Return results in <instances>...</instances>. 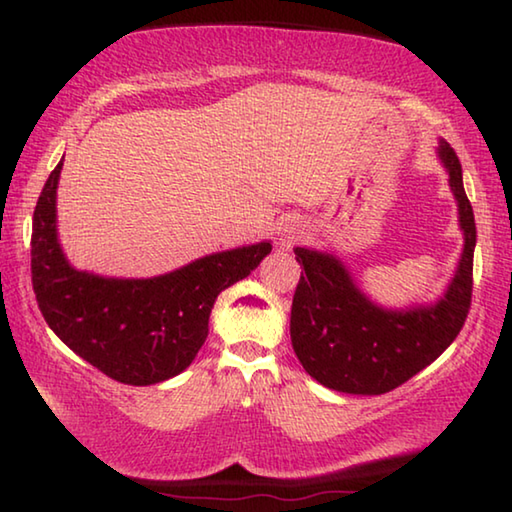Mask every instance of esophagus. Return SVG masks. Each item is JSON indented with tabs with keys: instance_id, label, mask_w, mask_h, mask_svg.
Returning a JSON list of instances; mask_svg holds the SVG:
<instances>
[{
	"instance_id": "34e87169",
	"label": "esophagus",
	"mask_w": 512,
	"mask_h": 512,
	"mask_svg": "<svg viewBox=\"0 0 512 512\" xmlns=\"http://www.w3.org/2000/svg\"><path fill=\"white\" fill-rule=\"evenodd\" d=\"M302 235H305V223L298 216H282L275 228V241L280 248H291Z\"/></svg>"
}]
</instances>
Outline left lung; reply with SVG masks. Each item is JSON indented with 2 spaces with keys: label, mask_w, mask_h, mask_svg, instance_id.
<instances>
[{
  "label": "left lung",
  "mask_w": 512,
  "mask_h": 512,
  "mask_svg": "<svg viewBox=\"0 0 512 512\" xmlns=\"http://www.w3.org/2000/svg\"><path fill=\"white\" fill-rule=\"evenodd\" d=\"M438 160L458 210L463 250L443 296L406 307L372 300L343 259L296 248L300 275L291 305V345L318 384L350 395H381L436 361L461 332L472 300L476 228L452 146L438 140Z\"/></svg>",
  "instance_id": "obj_1"
}]
</instances>
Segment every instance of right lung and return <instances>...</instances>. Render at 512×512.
<instances>
[{"instance_id":"1","label":"right lung","mask_w":512,"mask_h":512,"mask_svg":"<svg viewBox=\"0 0 512 512\" xmlns=\"http://www.w3.org/2000/svg\"><path fill=\"white\" fill-rule=\"evenodd\" d=\"M60 171L63 160L42 187L31 235L33 291L47 325L121 384L151 386L180 375L203 348L216 296L255 271L271 241L198 257L153 277L81 271L58 239Z\"/></svg>"}]
</instances>
